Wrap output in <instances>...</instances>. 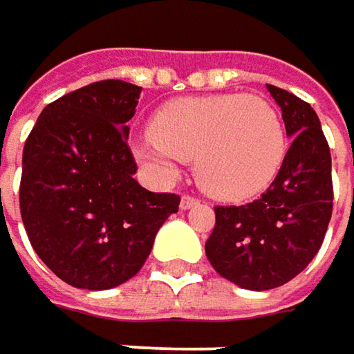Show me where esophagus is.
<instances>
[{
	"label": "esophagus",
	"instance_id": "1",
	"mask_svg": "<svg viewBox=\"0 0 354 354\" xmlns=\"http://www.w3.org/2000/svg\"><path fill=\"white\" fill-rule=\"evenodd\" d=\"M198 203H201L198 198H194V196H190V194H184V196H182V201H180V209L188 210V209H192V207H196Z\"/></svg>",
	"mask_w": 354,
	"mask_h": 354
}]
</instances>
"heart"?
Wrapping results in <instances>:
<instances>
[{
  "mask_svg": "<svg viewBox=\"0 0 354 354\" xmlns=\"http://www.w3.org/2000/svg\"><path fill=\"white\" fill-rule=\"evenodd\" d=\"M133 156L164 182L176 180L184 164L196 160V180L210 196L247 201L277 176L286 131L277 109L261 97H182L156 111Z\"/></svg>",
  "mask_w": 354,
  "mask_h": 354,
  "instance_id": "1",
  "label": "heart"
}]
</instances>
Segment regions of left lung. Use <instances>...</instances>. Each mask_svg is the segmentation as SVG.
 Returning a JSON list of instances; mask_svg holds the SVG:
<instances>
[{"label":"left lung","mask_w":354,"mask_h":354,"mask_svg":"<svg viewBox=\"0 0 354 354\" xmlns=\"http://www.w3.org/2000/svg\"><path fill=\"white\" fill-rule=\"evenodd\" d=\"M292 145L261 198L214 207L205 245L210 266L243 290L263 292L294 279L314 259L333 214L330 147L316 111L300 97L268 84Z\"/></svg>","instance_id":"8db88e82"}]
</instances>
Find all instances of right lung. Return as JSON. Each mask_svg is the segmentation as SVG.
I'll return each instance as SVG.
<instances>
[{
  "mask_svg": "<svg viewBox=\"0 0 354 354\" xmlns=\"http://www.w3.org/2000/svg\"><path fill=\"white\" fill-rule=\"evenodd\" d=\"M142 86L99 81L40 113L21 156L19 210L38 257L62 281L111 290L144 268L180 196L133 178L127 145Z\"/></svg>",
  "mask_w": 354,
  "mask_h": 354,
  "instance_id": "add662e5",
  "label": "right lung"
}]
</instances>
